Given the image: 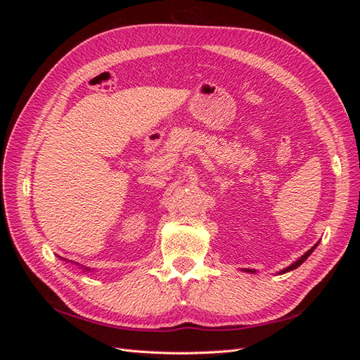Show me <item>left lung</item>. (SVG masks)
Listing matches in <instances>:
<instances>
[{
  "label": "left lung",
  "instance_id": "obj_1",
  "mask_svg": "<svg viewBox=\"0 0 360 360\" xmlns=\"http://www.w3.org/2000/svg\"><path fill=\"white\" fill-rule=\"evenodd\" d=\"M315 248H317V245H314V246H312V248H311V249L308 250V252H307V254H303V255H302V257H300V258H299L297 261H294V263H292L291 266L285 267L284 270H281V271H279V274H287V271H290V270H294V269H297V267H299V266H300L302 263H304V259H307V258H308V257H309V255H311V254L314 252V249H315ZM246 271H250V274H255V270H250V269H246Z\"/></svg>",
  "mask_w": 360,
  "mask_h": 360
}]
</instances>
